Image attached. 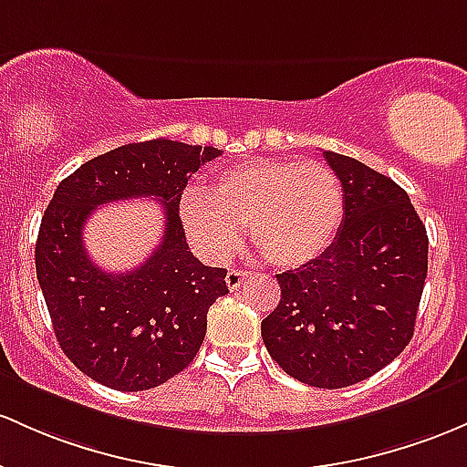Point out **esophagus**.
Here are the masks:
<instances>
[{"label":"esophagus","instance_id":"esophagus-1","mask_svg":"<svg viewBox=\"0 0 467 467\" xmlns=\"http://www.w3.org/2000/svg\"><path fill=\"white\" fill-rule=\"evenodd\" d=\"M245 279H248V273H245V270H239V268H230L228 275H225V284H228L230 290L242 288V285L245 284Z\"/></svg>","mask_w":467,"mask_h":467}]
</instances>
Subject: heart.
Returning <instances> with one entry per match:
<instances>
[{"label": "heart", "mask_w": 467, "mask_h": 467, "mask_svg": "<svg viewBox=\"0 0 467 467\" xmlns=\"http://www.w3.org/2000/svg\"><path fill=\"white\" fill-rule=\"evenodd\" d=\"M346 214L341 179L321 161L259 159L230 168L213 188H188L179 217L194 248L223 259L237 250L242 228L268 264L301 268L330 248Z\"/></svg>", "instance_id": "obj_1"}]
</instances>
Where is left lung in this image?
<instances>
[{"label":"left lung","instance_id":"obj_1","mask_svg":"<svg viewBox=\"0 0 467 467\" xmlns=\"http://www.w3.org/2000/svg\"><path fill=\"white\" fill-rule=\"evenodd\" d=\"M324 157L346 192L341 230L319 259L276 275L281 299L261 337L296 381L337 390L386 368L412 339L428 234L390 177L352 157Z\"/></svg>","mask_w":467,"mask_h":467}]
</instances>
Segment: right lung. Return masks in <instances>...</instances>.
Segmentation results:
<instances>
[{
	"instance_id": "right-lung-1",
	"label": "right lung",
	"mask_w": 467,
	"mask_h": 467,
	"mask_svg": "<svg viewBox=\"0 0 467 467\" xmlns=\"http://www.w3.org/2000/svg\"><path fill=\"white\" fill-rule=\"evenodd\" d=\"M213 146L152 140L99 155L64 179L46 208L35 268L64 355L101 386L140 392L186 370L206 337L208 308L228 292L225 268L191 253L179 199ZM152 196L164 203L162 244L128 274L89 261L83 223L97 205Z\"/></svg>"
}]
</instances>
